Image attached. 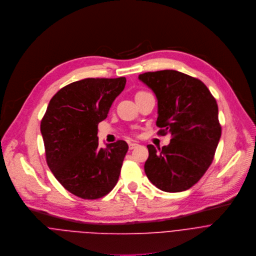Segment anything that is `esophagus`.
<instances>
[{"label": "esophagus", "instance_id": "34e87169", "mask_svg": "<svg viewBox=\"0 0 256 256\" xmlns=\"http://www.w3.org/2000/svg\"><path fill=\"white\" fill-rule=\"evenodd\" d=\"M138 145H139V144H137V143L130 142V143H129V148H130V149H134V148H136Z\"/></svg>", "mask_w": 256, "mask_h": 256}]
</instances>
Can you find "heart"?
<instances>
[{"label":"heart","instance_id":"1","mask_svg":"<svg viewBox=\"0 0 256 256\" xmlns=\"http://www.w3.org/2000/svg\"><path fill=\"white\" fill-rule=\"evenodd\" d=\"M140 92H138V94H140Z\"/></svg>","mask_w":256,"mask_h":256}]
</instances>
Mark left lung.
I'll list each match as a JSON object with an SVG mask.
<instances>
[{"label": "left lung", "instance_id": "1", "mask_svg": "<svg viewBox=\"0 0 256 256\" xmlns=\"http://www.w3.org/2000/svg\"><path fill=\"white\" fill-rule=\"evenodd\" d=\"M158 98L156 125L172 136L168 145H147L148 180L168 192L186 190L211 166L221 137L217 102L200 80L166 70L139 74Z\"/></svg>", "mask_w": 256, "mask_h": 256}]
</instances>
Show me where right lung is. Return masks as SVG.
Masks as SVG:
<instances>
[{"label":"right lung","instance_id":"right-lung-1","mask_svg":"<svg viewBox=\"0 0 256 256\" xmlns=\"http://www.w3.org/2000/svg\"><path fill=\"white\" fill-rule=\"evenodd\" d=\"M125 78H84L60 88L41 121L46 162L56 178L72 194L104 196L116 186L128 144L119 140L98 147V124L105 120Z\"/></svg>","mask_w":256,"mask_h":256}]
</instances>
